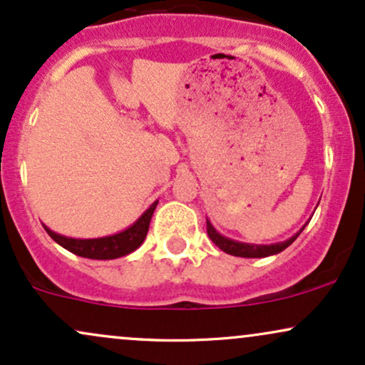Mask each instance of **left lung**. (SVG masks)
<instances>
[{"mask_svg": "<svg viewBox=\"0 0 365 365\" xmlns=\"http://www.w3.org/2000/svg\"><path fill=\"white\" fill-rule=\"evenodd\" d=\"M206 223H207V235L212 242H215V245L220 247L223 252L237 255V257H267V255L279 254L282 250L287 249L288 245H292L293 242H295V238L299 237L300 233H302V230L305 228L304 226L299 233H295V235L284 242H278V244H271V245H255V244H242V242H235L232 240V238L220 235V233L215 230V226L211 225V221L207 220Z\"/></svg>", "mask_w": 365, "mask_h": 365, "instance_id": "1", "label": "left lung"}]
</instances>
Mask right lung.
Here are the masks:
<instances>
[{"label":"right lung","instance_id":"right-lung-1","mask_svg":"<svg viewBox=\"0 0 365 365\" xmlns=\"http://www.w3.org/2000/svg\"><path fill=\"white\" fill-rule=\"evenodd\" d=\"M156 206H158V200L150 204L148 211H145L132 226H128V228L123 230V232L116 233V235H110V237L70 238V237L58 235V233L51 232L48 226H44V230L48 232V235L56 242V244H60L63 247V249L70 250L72 254L81 255V257L101 259V261H106V259H118L130 252H133V250L139 249L142 245L145 235H148L150 217H153V212L154 209H156Z\"/></svg>","mask_w":365,"mask_h":365}]
</instances>
